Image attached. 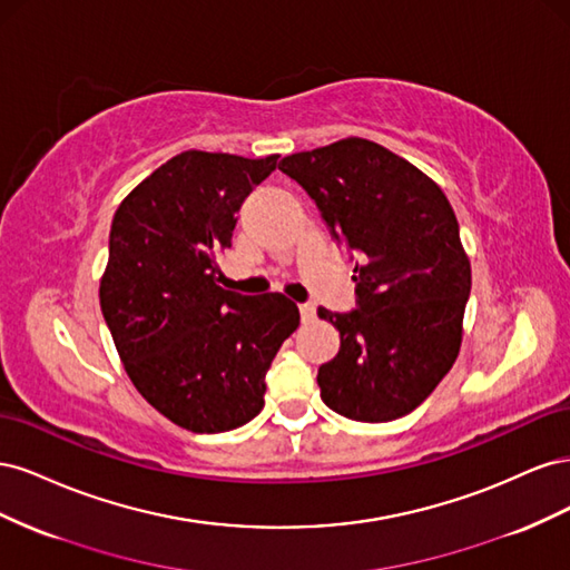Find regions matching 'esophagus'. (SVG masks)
Returning a JSON list of instances; mask_svg holds the SVG:
<instances>
[{"instance_id": "34e87169", "label": "esophagus", "mask_w": 570, "mask_h": 570, "mask_svg": "<svg viewBox=\"0 0 570 570\" xmlns=\"http://www.w3.org/2000/svg\"><path fill=\"white\" fill-rule=\"evenodd\" d=\"M299 314H302V321L304 323H312L316 318V306L314 304H299Z\"/></svg>"}]
</instances>
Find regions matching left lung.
I'll use <instances>...</instances> for the list:
<instances>
[{
    "instance_id": "8db88e82",
    "label": "left lung",
    "mask_w": 570,
    "mask_h": 570,
    "mask_svg": "<svg viewBox=\"0 0 570 570\" xmlns=\"http://www.w3.org/2000/svg\"><path fill=\"white\" fill-rule=\"evenodd\" d=\"M281 170L297 180L356 256V308L323 321L340 352L318 368L325 406L364 423L416 409L459 356L471 262L450 199L406 159L364 137L289 154Z\"/></svg>"
}]
</instances>
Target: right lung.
<instances>
[{"label":"right lung","instance_id":"add662e5","mask_svg":"<svg viewBox=\"0 0 570 570\" xmlns=\"http://www.w3.org/2000/svg\"><path fill=\"white\" fill-rule=\"evenodd\" d=\"M275 166L278 154L189 149L114 214L101 314L137 392L193 433H226L264 409L266 371L299 325L295 302L226 289L216 264L239 206Z\"/></svg>","mask_w":570,"mask_h":570}]
</instances>
